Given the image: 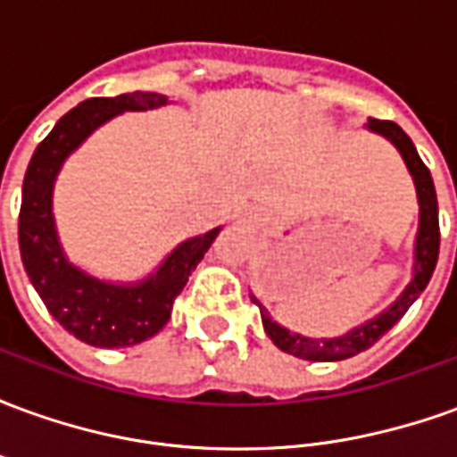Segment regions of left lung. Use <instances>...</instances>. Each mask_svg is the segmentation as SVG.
Listing matches in <instances>:
<instances>
[{"label":"left lung","mask_w":457,"mask_h":457,"mask_svg":"<svg viewBox=\"0 0 457 457\" xmlns=\"http://www.w3.org/2000/svg\"><path fill=\"white\" fill-rule=\"evenodd\" d=\"M367 129L379 134L386 141H392L396 151L402 154L403 163H406V169L411 173L413 186H416V198H419V232H416V239H413L411 281L406 284V288L399 294V298L394 303L384 308L382 313H377L367 323L347 330L340 337H306L301 336V333H291L288 328L278 326L277 320H271L267 308L252 296V301L262 311V323H264V330L271 337V343L277 345L278 350L294 354V357H301V360H311V362L347 360V357H353V354L372 347L386 330H392L402 320V316L409 311L413 301L421 296L423 288L428 287V281H431L436 262H438L441 232H438V200H436L431 170L426 169V163L419 156L413 141L409 139V134L399 124L386 120H370L367 121Z\"/></svg>","instance_id":"obj_1"}]
</instances>
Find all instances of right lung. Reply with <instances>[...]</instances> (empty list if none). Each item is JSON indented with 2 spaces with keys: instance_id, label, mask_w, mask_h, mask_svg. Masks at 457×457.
I'll list each match as a JSON object with an SVG mask.
<instances>
[{
  "instance_id": "right-lung-1",
  "label": "right lung",
  "mask_w": 457,
  "mask_h": 457,
  "mask_svg": "<svg viewBox=\"0 0 457 457\" xmlns=\"http://www.w3.org/2000/svg\"><path fill=\"white\" fill-rule=\"evenodd\" d=\"M169 104L159 93L93 97L63 114L29 161L19 212V249L29 281L61 326L95 347H129L149 340L169 323L170 308L190 271L198 267L222 228L180 242L154 274L129 284L104 281L75 267L63 252L54 218V186L65 159L97 127L121 112Z\"/></svg>"
}]
</instances>
